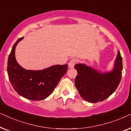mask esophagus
<instances>
[{"mask_svg": "<svg viewBox=\"0 0 131 131\" xmlns=\"http://www.w3.org/2000/svg\"><path fill=\"white\" fill-rule=\"evenodd\" d=\"M75 62H76V61H75L74 59H71L70 61L69 62V67L71 68V69L74 67V66L75 65Z\"/></svg>", "mask_w": 131, "mask_h": 131, "instance_id": "34e87169", "label": "esophagus"}]
</instances>
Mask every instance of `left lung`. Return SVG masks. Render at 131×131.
Instances as JSON below:
<instances>
[{"label": "left lung", "instance_id": "1", "mask_svg": "<svg viewBox=\"0 0 131 131\" xmlns=\"http://www.w3.org/2000/svg\"><path fill=\"white\" fill-rule=\"evenodd\" d=\"M74 69L78 71L75 85L80 96L85 101L95 103L105 100L117 89L122 78V58L118 51L110 71L103 72L83 63L76 64Z\"/></svg>", "mask_w": 131, "mask_h": 131}]
</instances>
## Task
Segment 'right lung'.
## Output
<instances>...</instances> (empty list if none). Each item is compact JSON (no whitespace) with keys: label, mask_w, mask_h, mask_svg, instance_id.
Instances as JSON below:
<instances>
[{"label":"right lung","mask_w":131,"mask_h":131,"mask_svg":"<svg viewBox=\"0 0 131 131\" xmlns=\"http://www.w3.org/2000/svg\"><path fill=\"white\" fill-rule=\"evenodd\" d=\"M24 37L14 45L8 61L9 79L15 91L26 99L40 101L49 96L67 71V64L54 65L40 70H26L18 63L15 48Z\"/></svg>","instance_id":"add662e5"}]
</instances>
